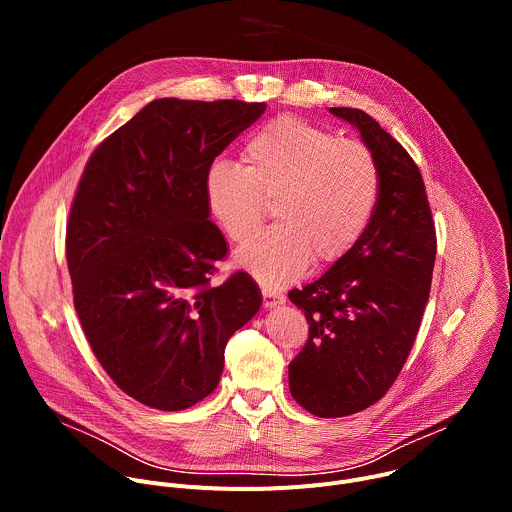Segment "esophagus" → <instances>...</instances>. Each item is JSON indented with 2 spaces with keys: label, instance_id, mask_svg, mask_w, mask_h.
Segmentation results:
<instances>
[{
  "label": "esophagus",
  "instance_id": "esophagus-1",
  "mask_svg": "<svg viewBox=\"0 0 512 512\" xmlns=\"http://www.w3.org/2000/svg\"><path fill=\"white\" fill-rule=\"evenodd\" d=\"M261 294H263V306L265 308H277V306L285 304V298L281 294H277V291H273V289L263 287Z\"/></svg>",
  "mask_w": 512,
  "mask_h": 512
}]
</instances>
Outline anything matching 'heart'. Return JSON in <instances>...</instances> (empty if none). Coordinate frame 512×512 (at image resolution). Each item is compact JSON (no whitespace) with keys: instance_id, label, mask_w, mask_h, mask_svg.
<instances>
[{"instance_id":"1","label":"heart","mask_w":512,"mask_h":512,"mask_svg":"<svg viewBox=\"0 0 512 512\" xmlns=\"http://www.w3.org/2000/svg\"><path fill=\"white\" fill-rule=\"evenodd\" d=\"M245 166L218 160L204 176V200L225 235L243 243L274 200L279 226L245 243L235 259L265 287H281L318 265L340 261L367 231L381 194L373 152L298 117L261 125L243 148Z\"/></svg>"}]
</instances>
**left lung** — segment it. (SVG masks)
<instances>
[{"label":"left lung","mask_w":512,"mask_h":512,"mask_svg":"<svg viewBox=\"0 0 512 512\" xmlns=\"http://www.w3.org/2000/svg\"><path fill=\"white\" fill-rule=\"evenodd\" d=\"M330 113L358 129L381 172V194L360 241L320 279L291 289L310 336L289 362V391L318 417L377 403L395 383L429 298L435 229L419 168L371 115Z\"/></svg>","instance_id":"obj_1"}]
</instances>
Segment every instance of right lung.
<instances>
[{
    "label": "right lung",
    "instance_id": "obj_1",
    "mask_svg": "<svg viewBox=\"0 0 512 512\" xmlns=\"http://www.w3.org/2000/svg\"><path fill=\"white\" fill-rule=\"evenodd\" d=\"M265 107L156 99L99 145L79 182L66 227L75 310L107 375L148 407L210 395L229 338L261 308L245 271L210 285L227 241L204 176Z\"/></svg>",
    "mask_w": 512,
    "mask_h": 512
}]
</instances>
